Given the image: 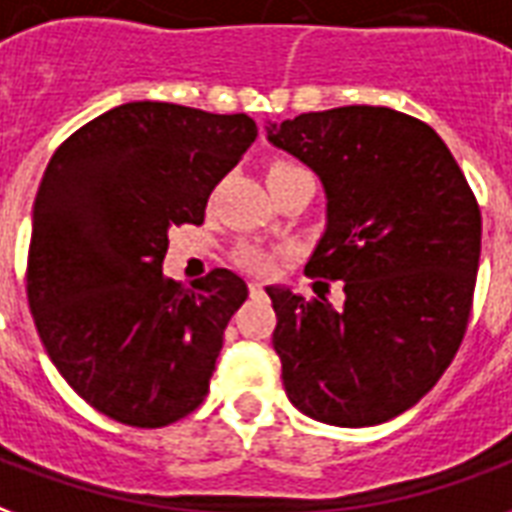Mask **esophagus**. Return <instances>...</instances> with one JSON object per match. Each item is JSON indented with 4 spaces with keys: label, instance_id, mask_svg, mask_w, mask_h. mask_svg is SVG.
Wrapping results in <instances>:
<instances>
[{
    "label": "esophagus",
    "instance_id": "34e87169",
    "mask_svg": "<svg viewBox=\"0 0 512 512\" xmlns=\"http://www.w3.org/2000/svg\"><path fill=\"white\" fill-rule=\"evenodd\" d=\"M248 289H251V297H261V294H264V286H261L259 281H253Z\"/></svg>",
    "mask_w": 512,
    "mask_h": 512
}]
</instances>
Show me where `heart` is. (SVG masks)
Wrapping results in <instances>:
<instances>
[{
    "instance_id": "b5f03b06",
    "label": "heart",
    "mask_w": 512,
    "mask_h": 512,
    "mask_svg": "<svg viewBox=\"0 0 512 512\" xmlns=\"http://www.w3.org/2000/svg\"><path fill=\"white\" fill-rule=\"evenodd\" d=\"M289 169H300V166H292V163H275L270 171H289ZM237 261L240 267L251 272H267L272 267V256L267 251H261L259 245H242L237 251Z\"/></svg>"
}]
</instances>
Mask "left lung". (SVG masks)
<instances>
[{
  "mask_svg": "<svg viewBox=\"0 0 512 512\" xmlns=\"http://www.w3.org/2000/svg\"><path fill=\"white\" fill-rule=\"evenodd\" d=\"M267 138L322 179L327 229L305 272L341 281L346 297L267 286L286 395L319 423H387L464 341L480 261L475 193L436 130L393 108L311 111L270 122Z\"/></svg>",
  "mask_w": 512,
  "mask_h": 512,
  "instance_id": "obj_1",
  "label": "left lung"
}]
</instances>
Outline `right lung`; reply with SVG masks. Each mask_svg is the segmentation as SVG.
<instances>
[{
    "instance_id": "right-lung-1",
    "label": "right lung",
    "mask_w": 512,
    "mask_h": 512,
    "mask_svg": "<svg viewBox=\"0 0 512 512\" xmlns=\"http://www.w3.org/2000/svg\"><path fill=\"white\" fill-rule=\"evenodd\" d=\"M248 114L136 100L78 128L48 163L26 297L51 363L89 406L136 428L190 414L210 393L223 330L248 300L231 270L185 289L163 278L169 229L256 141Z\"/></svg>"
}]
</instances>
